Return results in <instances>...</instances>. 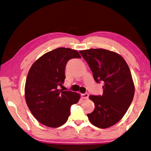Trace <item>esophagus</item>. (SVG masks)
<instances>
[{"label":"esophagus","mask_w":151,"mask_h":151,"mask_svg":"<svg viewBox=\"0 0 151 151\" xmlns=\"http://www.w3.org/2000/svg\"><path fill=\"white\" fill-rule=\"evenodd\" d=\"M81 97L84 99H87L88 98H89V94H88L87 93L81 94Z\"/></svg>","instance_id":"obj_1"}]
</instances>
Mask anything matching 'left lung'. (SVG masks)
Returning a JSON list of instances; mask_svg holds the SVG:
<instances>
[{"label": "left lung", "instance_id": "left-lung-1", "mask_svg": "<svg viewBox=\"0 0 151 151\" xmlns=\"http://www.w3.org/2000/svg\"><path fill=\"white\" fill-rule=\"evenodd\" d=\"M79 52L93 72L96 83H104L102 95H91L95 110L87 114L91 123L107 128L120 121L133 101L135 87L128 65L112 51L91 49Z\"/></svg>", "mask_w": 151, "mask_h": 151}]
</instances>
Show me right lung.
Returning <instances> with one entry per match:
<instances>
[{
	"label": "right lung",
	"instance_id": "1",
	"mask_svg": "<svg viewBox=\"0 0 151 151\" xmlns=\"http://www.w3.org/2000/svg\"><path fill=\"white\" fill-rule=\"evenodd\" d=\"M78 51L60 47L45 53L34 62L28 72L25 97L31 112L41 124L58 127L66 123L70 107L78 103L80 95L59 89L66 78L68 60L80 58Z\"/></svg>",
	"mask_w": 151,
	"mask_h": 151
}]
</instances>
